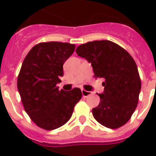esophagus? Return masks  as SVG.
<instances>
[{
	"instance_id": "1",
	"label": "esophagus",
	"mask_w": 156,
	"mask_h": 156,
	"mask_svg": "<svg viewBox=\"0 0 156 156\" xmlns=\"http://www.w3.org/2000/svg\"><path fill=\"white\" fill-rule=\"evenodd\" d=\"M82 94H83V97H87V96L91 95L92 92L91 91H87V90H82Z\"/></svg>"
}]
</instances>
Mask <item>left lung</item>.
I'll return each instance as SVG.
<instances>
[{
    "mask_svg": "<svg viewBox=\"0 0 156 156\" xmlns=\"http://www.w3.org/2000/svg\"><path fill=\"white\" fill-rule=\"evenodd\" d=\"M76 52L87 60L95 78L104 82L100 102L92 109L95 119L107 128L118 129L135 111L141 90V79L133 57L126 49L109 40H95L79 45Z\"/></svg>",
    "mask_w": 156,
    "mask_h": 156,
    "instance_id": "obj_1",
    "label": "left lung"
}]
</instances>
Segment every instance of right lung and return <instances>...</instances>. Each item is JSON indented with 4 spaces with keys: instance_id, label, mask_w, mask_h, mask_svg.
Instances as JSON below:
<instances>
[{
    "instance_id": "obj_1",
    "label": "right lung",
    "mask_w": 156,
    "mask_h": 156,
    "mask_svg": "<svg viewBox=\"0 0 156 156\" xmlns=\"http://www.w3.org/2000/svg\"><path fill=\"white\" fill-rule=\"evenodd\" d=\"M75 45L44 42L35 45L24 59L18 76V90L26 112L36 126L52 130L70 119L82 98L79 88L59 90L63 65L73 54Z\"/></svg>"
}]
</instances>
